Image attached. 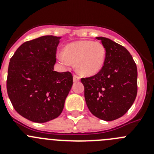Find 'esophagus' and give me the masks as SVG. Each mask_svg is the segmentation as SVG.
I'll return each mask as SVG.
<instances>
[{"label": "esophagus", "instance_id": "obj_1", "mask_svg": "<svg viewBox=\"0 0 154 154\" xmlns=\"http://www.w3.org/2000/svg\"><path fill=\"white\" fill-rule=\"evenodd\" d=\"M79 77L76 75H73V82H77L79 81Z\"/></svg>", "mask_w": 154, "mask_h": 154}]
</instances>
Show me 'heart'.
<instances>
[{"label":"heart","mask_w":154,"mask_h":154,"mask_svg":"<svg viewBox=\"0 0 154 154\" xmlns=\"http://www.w3.org/2000/svg\"><path fill=\"white\" fill-rule=\"evenodd\" d=\"M63 55L59 56L62 64H75L76 72L82 75L91 76L97 74L104 65L106 51L100 42L78 41L64 48Z\"/></svg>","instance_id":"obj_1"}]
</instances>
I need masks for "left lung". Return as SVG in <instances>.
Wrapping results in <instances>:
<instances>
[{
	"instance_id": "obj_1",
	"label": "left lung",
	"mask_w": 154,
	"mask_h": 154,
	"mask_svg": "<svg viewBox=\"0 0 154 154\" xmlns=\"http://www.w3.org/2000/svg\"><path fill=\"white\" fill-rule=\"evenodd\" d=\"M106 48L103 69L96 75L82 78L85 99L89 111L103 120L123 116L135 101L137 94V68L126 48L113 41L97 37Z\"/></svg>"
}]
</instances>
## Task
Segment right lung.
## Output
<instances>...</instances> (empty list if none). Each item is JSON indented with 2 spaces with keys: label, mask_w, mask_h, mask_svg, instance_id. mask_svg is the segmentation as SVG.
Listing matches in <instances>:
<instances>
[{
  "label": "right lung",
  "mask_w": 154,
  "mask_h": 154,
  "mask_svg": "<svg viewBox=\"0 0 154 154\" xmlns=\"http://www.w3.org/2000/svg\"><path fill=\"white\" fill-rule=\"evenodd\" d=\"M60 38L46 35L24 42L10 59L8 97L17 113L35 123L58 117L72 85V73L54 71Z\"/></svg>",
  "instance_id": "obj_1"
}]
</instances>
